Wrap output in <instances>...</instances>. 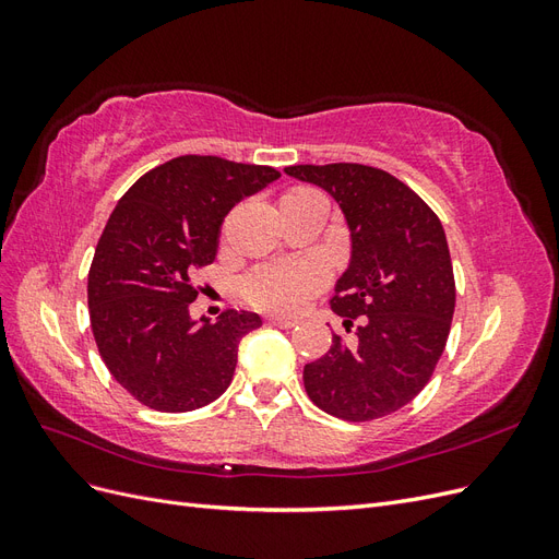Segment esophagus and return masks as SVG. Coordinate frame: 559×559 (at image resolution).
<instances>
[{
    "instance_id": "34e87169",
    "label": "esophagus",
    "mask_w": 559,
    "mask_h": 559,
    "mask_svg": "<svg viewBox=\"0 0 559 559\" xmlns=\"http://www.w3.org/2000/svg\"><path fill=\"white\" fill-rule=\"evenodd\" d=\"M270 324L280 326V329H292V326H296V319H292V317H270Z\"/></svg>"
}]
</instances>
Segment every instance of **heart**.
Here are the masks:
<instances>
[{"label": "heart", "instance_id": "heart-1", "mask_svg": "<svg viewBox=\"0 0 559 559\" xmlns=\"http://www.w3.org/2000/svg\"><path fill=\"white\" fill-rule=\"evenodd\" d=\"M329 282V267L317 259L270 261L251 267L240 280V292L253 308L296 312Z\"/></svg>", "mask_w": 559, "mask_h": 559}]
</instances>
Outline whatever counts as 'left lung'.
Returning a JSON list of instances; mask_svg holds the SVG:
<instances>
[{
	"label": "left lung",
	"mask_w": 559,
	"mask_h": 559,
	"mask_svg": "<svg viewBox=\"0 0 559 559\" xmlns=\"http://www.w3.org/2000/svg\"><path fill=\"white\" fill-rule=\"evenodd\" d=\"M286 175L329 191L341 205L352 259L335 284L333 312L357 341L333 335L302 370L317 408L370 421L411 403L431 380L454 314V273L441 218L411 186L359 163L292 165Z\"/></svg>",
	"instance_id": "8db88e82"
}]
</instances>
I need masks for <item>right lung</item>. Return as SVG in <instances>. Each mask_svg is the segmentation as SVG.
Segmentation results:
<instances>
[{
	"instance_id": "1",
	"label": "right lung",
	"mask_w": 559,
	"mask_h": 559,
	"mask_svg": "<svg viewBox=\"0 0 559 559\" xmlns=\"http://www.w3.org/2000/svg\"><path fill=\"white\" fill-rule=\"evenodd\" d=\"M277 177L270 165L179 156L118 200L88 270L91 326L114 380L146 408L189 413L228 389L261 317L224 310L195 324L193 275L214 263L226 214Z\"/></svg>"
}]
</instances>
